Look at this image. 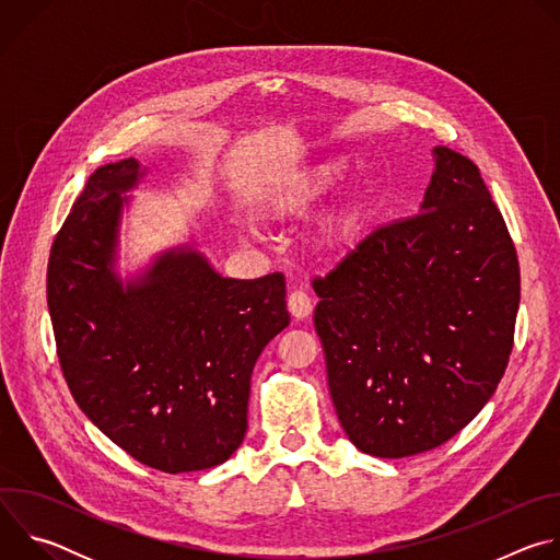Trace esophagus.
<instances>
[{
    "instance_id": "obj_1",
    "label": "esophagus",
    "mask_w": 560,
    "mask_h": 560,
    "mask_svg": "<svg viewBox=\"0 0 560 560\" xmlns=\"http://www.w3.org/2000/svg\"><path fill=\"white\" fill-rule=\"evenodd\" d=\"M312 307H314V299L307 292H303V290L290 292L288 310L294 318H299V322H303V318H307L312 314Z\"/></svg>"
}]
</instances>
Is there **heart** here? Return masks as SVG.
Returning a JSON list of instances; mask_svg holds the SVG:
<instances>
[{
  "mask_svg": "<svg viewBox=\"0 0 560 560\" xmlns=\"http://www.w3.org/2000/svg\"><path fill=\"white\" fill-rule=\"evenodd\" d=\"M343 168H346L343 162H337V159H328V162L307 168L305 173L296 175L281 192L272 197L270 212L275 217H288V214L301 212L307 203L328 192L341 179ZM365 210H368L365 195L363 192L350 195L348 201L324 225L326 244L341 246V244H348L350 238H354V234L363 223Z\"/></svg>",
  "mask_w": 560,
  "mask_h": 560,
  "instance_id": "1",
  "label": "heart"
}]
</instances>
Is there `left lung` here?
I'll return each mask as SVG.
<instances>
[{
  "label": "left lung",
  "mask_w": 560,
  "mask_h": 560,
  "mask_svg": "<svg viewBox=\"0 0 560 560\" xmlns=\"http://www.w3.org/2000/svg\"><path fill=\"white\" fill-rule=\"evenodd\" d=\"M419 214L378 225L312 288L348 439L404 458L458 434L501 383L521 301L505 219L467 156L434 148Z\"/></svg>",
  "instance_id": "8db88e82"
}]
</instances>
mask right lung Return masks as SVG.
<instances>
[{
  "label": "right lung",
  "instance_id": "obj_1",
  "mask_svg": "<svg viewBox=\"0 0 560 560\" xmlns=\"http://www.w3.org/2000/svg\"><path fill=\"white\" fill-rule=\"evenodd\" d=\"M135 159L97 168L59 228L46 299L57 359L82 412L135 460L197 471L230 458L248 430L253 368L290 324L285 277L223 279L192 250L141 283L113 272Z\"/></svg>",
  "mask_w": 560,
  "mask_h": 560
}]
</instances>
